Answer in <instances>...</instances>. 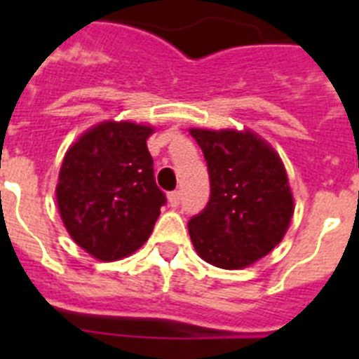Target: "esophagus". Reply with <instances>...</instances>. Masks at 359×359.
Listing matches in <instances>:
<instances>
[{
    "instance_id": "34e87169",
    "label": "esophagus",
    "mask_w": 359,
    "mask_h": 359,
    "mask_svg": "<svg viewBox=\"0 0 359 359\" xmlns=\"http://www.w3.org/2000/svg\"><path fill=\"white\" fill-rule=\"evenodd\" d=\"M169 205L170 207H177L180 205V201H182V192L180 190H172V192H169Z\"/></svg>"
}]
</instances>
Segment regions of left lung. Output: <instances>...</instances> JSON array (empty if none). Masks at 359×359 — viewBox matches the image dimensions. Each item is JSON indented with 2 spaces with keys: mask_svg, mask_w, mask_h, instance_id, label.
Wrapping results in <instances>:
<instances>
[{
  "mask_svg": "<svg viewBox=\"0 0 359 359\" xmlns=\"http://www.w3.org/2000/svg\"><path fill=\"white\" fill-rule=\"evenodd\" d=\"M210 176L207 207L189 221L201 259L241 269L268 255L293 217L287 174L280 156L252 131L190 129Z\"/></svg>",
  "mask_w": 359,
  "mask_h": 359,
  "instance_id": "left-lung-1",
  "label": "left lung"
}]
</instances>
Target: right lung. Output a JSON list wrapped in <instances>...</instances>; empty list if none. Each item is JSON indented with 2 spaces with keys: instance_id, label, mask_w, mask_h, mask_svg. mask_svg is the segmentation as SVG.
<instances>
[{
  "instance_id": "obj_1",
  "label": "right lung",
  "mask_w": 359,
  "mask_h": 359,
  "mask_svg": "<svg viewBox=\"0 0 359 359\" xmlns=\"http://www.w3.org/2000/svg\"><path fill=\"white\" fill-rule=\"evenodd\" d=\"M149 126L102 122L66 152L57 205L72 239L98 261H118L151 236L165 194L154 182Z\"/></svg>"
}]
</instances>
